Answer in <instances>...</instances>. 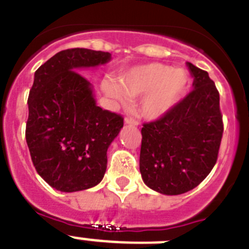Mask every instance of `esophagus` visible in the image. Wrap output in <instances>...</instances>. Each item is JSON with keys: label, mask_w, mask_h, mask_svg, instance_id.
Instances as JSON below:
<instances>
[{"label": "esophagus", "mask_w": 249, "mask_h": 249, "mask_svg": "<svg viewBox=\"0 0 249 249\" xmlns=\"http://www.w3.org/2000/svg\"><path fill=\"white\" fill-rule=\"evenodd\" d=\"M124 123H126V124H132V126H138V121L133 120V118L131 117L124 118Z\"/></svg>", "instance_id": "obj_1"}]
</instances>
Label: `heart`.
I'll use <instances>...</instances> for the list:
<instances>
[{
    "label": "heart",
    "mask_w": 249,
    "mask_h": 249,
    "mask_svg": "<svg viewBox=\"0 0 249 249\" xmlns=\"http://www.w3.org/2000/svg\"><path fill=\"white\" fill-rule=\"evenodd\" d=\"M190 77L183 70L152 63L132 68L123 74L121 85L105 81L103 91L121 103L143 96L141 112L147 118H158L172 109L190 89Z\"/></svg>",
    "instance_id": "obj_1"
}]
</instances>
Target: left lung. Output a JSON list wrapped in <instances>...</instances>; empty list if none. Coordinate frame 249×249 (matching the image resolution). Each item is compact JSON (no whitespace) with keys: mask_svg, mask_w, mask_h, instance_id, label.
<instances>
[{"mask_svg":"<svg viewBox=\"0 0 249 249\" xmlns=\"http://www.w3.org/2000/svg\"><path fill=\"white\" fill-rule=\"evenodd\" d=\"M187 66L195 78L192 91L141 129L142 179L162 195H182L198 186L217 162L223 135L218 89L206 71Z\"/></svg>","mask_w":249,"mask_h":249,"instance_id":"1","label":"left lung"}]
</instances>
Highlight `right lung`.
I'll list each match as a JSON object with an SVG mask.
<instances>
[{"label": "right lung", "instance_id": "add662e5", "mask_svg": "<svg viewBox=\"0 0 249 249\" xmlns=\"http://www.w3.org/2000/svg\"><path fill=\"white\" fill-rule=\"evenodd\" d=\"M109 59L108 52L70 48L35 72L26 142L37 173L57 191L89 190L105 176L107 149L123 117L98 107L91 82L77 71Z\"/></svg>", "mask_w": 249, "mask_h": 249}]
</instances>
